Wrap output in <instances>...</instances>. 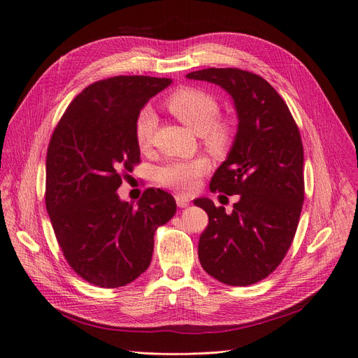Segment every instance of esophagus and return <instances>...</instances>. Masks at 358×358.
Masks as SVG:
<instances>
[{"mask_svg":"<svg viewBox=\"0 0 358 358\" xmlns=\"http://www.w3.org/2000/svg\"><path fill=\"white\" fill-rule=\"evenodd\" d=\"M176 204L179 208H188L189 206V199L188 197H183V196H176Z\"/></svg>","mask_w":358,"mask_h":358,"instance_id":"esophagus-1","label":"esophagus"}]
</instances>
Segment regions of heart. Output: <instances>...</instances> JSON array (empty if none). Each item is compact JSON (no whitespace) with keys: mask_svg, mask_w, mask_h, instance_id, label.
I'll return each instance as SVG.
<instances>
[{"mask_svg":"<svg viewBox=\"0 0 358 358\" xmlns=\"http://www.w3.org/2000/svg\"><path fill=\"white\" fill-rule=\"evenodd\" d=\"M167 109L182 124L200 134L213 154H224L231 143V128L229 124L218 121L220 106L212 95L200 90L183 88L167 100ZM157 125V115L145 107L138 112L134 122V137L140 149H146ZM209 170V161L197 157L192 159H171L157 171V179L167 188L179 192H191L197 187L199 179Z\"/></svg>","mask_w":358,"mask_h":358,"instance_id":"b5f03b06","label":"heart"}]
</instances>
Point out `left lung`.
Instances as JSON below:
<instances>
[{
    "instance_id": "obj_1",
    "label": "left lung",
    "mask_w": 358,
    "mask_h": 358,
    "mask_svg": "<svg viewBox=\"0 0 358 358\" xmlns=\"http://www.w3.org/2000/svg\"><path fill=\"white\" fill-rule=\"evenodd\" d=\"M187 79L218 85L231 96L237 131L210 191L239 196L231 213L210 199L194 204L209 215L200 236L201 267L220 282L245 287L267 278L294 239L305 199L303 145L288 106L259 76L204 69Z\"/></svg>"
}]
</instances>
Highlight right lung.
<instances>
[{
	"mask_svg": "<svg viewBox=\"0 0 358 358\" xmlns=\"http://www.w3.org/2000/svg\"><path fill=\"white\" fill-rule=\"evenodd\" d=\"M166 78L116 76L85 88L52 134L46 158V209L69 264L90 284L117 288L149 267L158 225L176 213L171 194L149 188L121 200L122 173L140 161L134 122L171 83Z\"/></svg>",
	"mask_w": 358,
	"mask_h": 358,
	"instance_id": "right-lung-1",
	"label": "right lung"
}]
</instances>
